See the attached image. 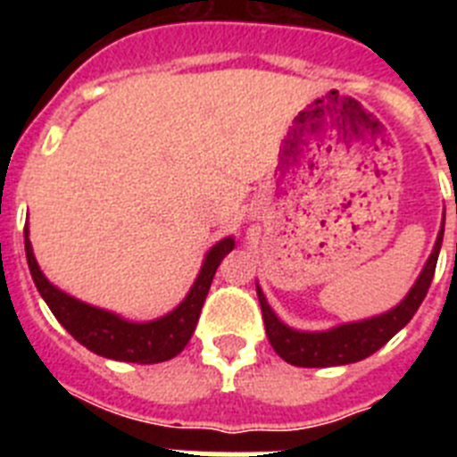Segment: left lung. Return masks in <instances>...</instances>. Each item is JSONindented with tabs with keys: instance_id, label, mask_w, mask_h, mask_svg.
<instances>
[{
	"instance_id": "obj_1",
	"label": "left lung",
	"mask_w": 457,
	"mask_h": 457,
	"mask_svg": "<svg viewBox=\"0 0 457 457\" xmlns=\"http://www.w3.org/2000/svg\"><path fill=\"white\" fill-rule=\"evenodd\" d=\"M444 226L439 231L435 249L428 258L426 268H423L421 277L417 278V284L411 286L405 300L401 304L391 309L389 313H382L378 318L361 322H350V325H341L329 332H295L290 327L278 320L272 313L270 304L265 302L263 293L256 286L258 302H261V311H263L265 332H268L270 343H272L274 353L278 357L288 361L293 366H304V369H325V366H343L354 364L361 359L370 357L378 353L391 337L401 332L403 327L411 320V316L417 313L421 306L423 297H426L430 281L435 277V268H437V256L442 249Z\"/></svg>"
}]
</instances>
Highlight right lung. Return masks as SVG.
I'll use <instances>...</instances> for the list:
<instances>
[{
	"instance_id": "add662e5",
	"label": "right lung",
	"mask_w": 457,
	"mask_h": 457,
	"mask_svg": "<svg viewBox=\"0 0 457 457\" xmlns=\"http://www.w3.org/2000/svg\"><path fill=\"white\" fill-rule=\"evenodd\" d=\"M233 245H236L233 237H226L210 249L199 278L194 281L192 290L179 309H173L169 316L160 318V320L128 322L114 313H109V311L84 304V302L54 288L40 272L34 252H31V242L27 237V228H24V252H27L29 272L34 277L36 288L43 295V300L47 302L56 320L62 322L68 332L82 345H87L91 353L116 359V361H135V364L167 361L187 345L194 329H196V322H199L212 277H215L226 253L233 249Z\"/></svg>"
}]
</instances>
